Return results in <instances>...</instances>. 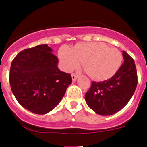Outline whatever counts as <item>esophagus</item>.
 <instances>
[{
  "mask_svg": "<svg viewBox=\"0 0 147 147\" xmlns=\"http://www.w3.org/2000/svg\"><path fill=\"white\" fill-rule=\"evenodd\" d=\"M71 77H72L73 82H75L76 80V79L78 78V76L76 74H73L71 75Z\"/></svg>",
  "mask_w": 147,
  "mask_h": 147,
  "instance_id": "esophagus-1",
  "label": "esophagus"
}]
</instances>
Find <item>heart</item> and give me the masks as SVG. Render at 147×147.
Instances as JSON below:
<instances>
[{
    "mask_svg": "<svg viewBox=\"0 0 147 147\" xmlns=\"http://www.w3.org/2000/svg\"><path fill=\"white\" fill-rule=\"evenodd\" d=\"M58 55L63 71L71 72L82 62L87 74L96 80L112 77L123 61L120 51L103 42L77 44L71 49L63 46L59 49Z\"/></svg>",
    "mask_w": 147,
    "mask_h": 147,
    "instance_id": "heart-1",
    "label": "heart"
}]
</instances>
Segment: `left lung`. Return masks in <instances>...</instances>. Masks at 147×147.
I'll use <instances>...</instances> for the list:
<instances>
[{"mask_svg":"<svg viewBox=\"0 0 147 147\" xmlns=\"http://www.w3.org/2000/svg\"><path fill=\"white\" fill-rule=\"evenodd\" d=\"M124 63L113 76L104 82H93L85 94V101L90 109L101 115L119 112L134 94L138 78L133 59L123 51Z\"/></svg>","mask_w":147,"mask_h":147,"instance_id":"1","label":"left lung"}]
</instances>
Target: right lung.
<instances>
[{"label": "right lung", "mask_w": 147, "mask_h": 147, "mask_svg": "<svg viewBox=\"0 0 147 147\" xmlns=\"http://www.w3.org/2000/svg\"><path fill=\"white\" fill-rule=\"evenodd\" d=\"M52 52L47 44L39 45L20 51L11 62V91L19 104L34 113L51 111L72 82L71 74L58 68Z\"/></svg>", "instance_id": "right-lung-1"}]
</instances>
